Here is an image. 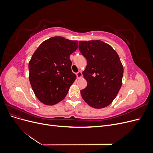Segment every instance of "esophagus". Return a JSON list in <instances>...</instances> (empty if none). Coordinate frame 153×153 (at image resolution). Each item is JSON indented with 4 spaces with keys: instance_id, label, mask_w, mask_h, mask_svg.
<instances>
[{
    "instance_id": "34e87169",
    "label": "esophagus",
    "mask_w": 153,
    "mask_h": 153,
    "mask_svg": "<svg viewBox=\"0 0 153 153\" xmlns=\"http://www.w3.org/2000/svg\"><path fill=\"white\" fill-rule=\"evenodd\" d=\"M76 76H77L78 78H79L82 77V72H81L80 71H78V72L76 73Z\"/></svg>"
}]
</instances>
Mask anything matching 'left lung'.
<instances>
[{
    "label": "left lung",
    "instance_id": "obj_1",
    "mask_svg": "<svg viewBox=\"0 0 153 153\" xmlns=\"http://www.w3.org/2000/svg\"><path fill=\"white\" fill-rule=\"evenodd\" d=\"M79 50L87 59L83 75L87 85L80 91L91 106L101 108L109 105L122 85L123 66L117 52L100 40L79 41Z\"/></svg>",
    "mask_w": 153,
    "mask_h": 153
}]
</instances>
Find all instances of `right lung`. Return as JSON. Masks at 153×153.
Returning <instances> with one entry per match:
<instances>
[{"label":"right lung","mask_w":153,"mask_h":153,"mask_svg":"<svg viewBox=\"0 0 153 153\" xmlns=\"http://www.w3.org/2000/svg\"><path fill=\"white\" fill-rule=\"evenodd\" d=\"M77 48V41L55 36L41 43L32 55L29 81L41 102L53 105L65 98L76 78L69 56Z\"/></svg>","instance_id":"add662e5"}]
</instances>
